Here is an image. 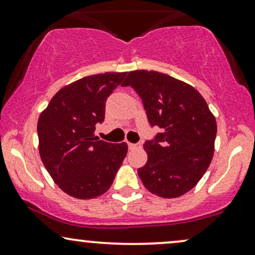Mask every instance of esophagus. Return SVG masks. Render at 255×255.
<instances>
[{"instance_id": "34e87169", "label": "esophagus", "mask_w": 255, "mask_h": 255, "mask_svg": "<svg viewBox=\"0 0 255 255\" xmlns=\"http://www.w3.org/2000/svg\"><path fill=\"white\" fill-rule=\"evenodd\" d=\"M128 147H129V149L140 148V147H141V143H130V142H128Z\"/></svg>"}]
</instances>
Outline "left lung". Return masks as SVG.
I'll list each match as a JSON object with an SVG mask.
<instances>
[{"label":"left lung","mask_w":255,"mask_h":255,"mask_svg":"<svg viewBox=\"0 0 255 255\" xmlns=\"http://www.w3.org/2000/svg\"><path fill=\"white\" fill-rule=\"evenodd\" d=\"M121 85L136 91L148 122L162 130L143 145L148 158L137 170L141 182L159 197H180L209 167L215 151V116L192 85L166 73L130 71Z\"/></svg>","instance_id":"obj_1"}]
</instances>
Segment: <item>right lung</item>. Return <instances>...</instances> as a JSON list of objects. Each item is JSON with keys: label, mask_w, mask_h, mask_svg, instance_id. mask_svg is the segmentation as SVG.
Segmentation results:
<instances>
[{"label": "right lung", "mask_w": 255, "mask_h": 255, "mask_svg": "<svg viewBox=\"0 0 255 255\" xmlns=\"http://www.w3.org/2000/svg\"><path fill=\"white\" fill-rule=\"evenodd\" d=\"M127 72H106L70 83L51 98L38 120L39 154L65 194L91 199L107 192L127 154L126 142L95 136L106 101Z\"/></svg>", "instance_id": "1"}]
</instances>
